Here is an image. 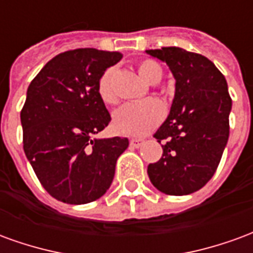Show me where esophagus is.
<instances>
[{"label": "esophagus", "instance_id": "obj_1", "mask_svg": "<svg viewBox=\"0 0 253 253\" xmlns=\"http://www.w3.org/2000/svg\"><path fill=\"white\" fill-rule=\"evenodd\" d=\"M142 145V139H139V138H131L130 139V146L131 148H139Z\"/></svg>", "mask_w": 253, "mask_h": 253}]
</instances>
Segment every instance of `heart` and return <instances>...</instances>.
Listing matches in <instances>:
<instances>
[{
    "mask_svg": "<svg viewBox=\"0 0 253 253\" xmlns=\"http://www.w3.org/2000/svg\"><path fill=\"white\" fill-rule=\"evenodd\" d=\"M139 76L149 84H157L161 80L163 70L153 59H145L138 65ZM112 70L100 77L97 92L103 103L112 105L116 103V96L112 90ZM164 118V107L157 100H145L141 103H128L115 112L114 125L122 134L131 137H142L159 126Z\"/></svg>",
    "mask_w": 253,
    "mask_h": 253,
    "instance_id": "obj_1",
    "label": "heart"
}]
</instances>
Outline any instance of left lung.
<instances>
[{
    "label": "left lung",
    "instance_id": "left-lung-1",
    "mask_svg": "<svg viewBox=\"0 0 253 253\" xmlns=\"http://www.w3.org/2000/svg\"><path fill=\"white\" fill-rule=\"evenodd\" d=\"M146 52L167 63L176 80L169 115L153 135L163 146V157L149 164V179L167 195H188L211 179L228 143V84L201 54L180 47Z\"/></svg>",
    "mask_w": 253,
    "mask_h": 253
}]
</instances>
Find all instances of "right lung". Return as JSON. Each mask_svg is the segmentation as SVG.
I'll return each mask as SVG.
<instances>
[{
    "label": "right lung",
    "instance_id": "right-lung-1",
    "mask_svg": "<svg viewBox=\"0 0 253 253\" xmlns=\"http://www.w3.org/2000/svg\"><path fill=\"white\" fill-rule=\"evenodd\" d=\"M121 52L77 48L58 54L31 81L20 114L27 159L44 190L70 205L103 196L127 138H94L111 122L97 92Z\"/></svg>",
    "mask_w": 253,
    "mask_h": 253
}]
</instances>
